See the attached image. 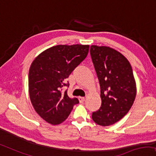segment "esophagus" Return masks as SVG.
<instances>
[{
    "label": "esophagus",
    "instance_id": "obj_1",
    "mask_svg": "<svg viewBox=\"0 0 156 156\" xmlns=\"http://www.w3.org/2000/svg\"><path fill=\"white\" fill-rule=\"evenodd\" d=\"M78 100H79V102H80V103H83V102H84L85 99V98H83V97H79Z\"/></svg>",
    "mask_w": 156,
    "mask_h": 156
}]
</instances>
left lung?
Returning <instances> with one entry per match:
<instances>
[{
  "instance_id": "left-lung-1",
  "label": "left lung",
  "mask_w": 156,
  "mask_h": 156,
  "mask_svg": "<svg viewBox=\"0 0 156 156\" xmlns=\"http://www.w3.org/2000/svg\"><path fill=\"white\" fill-rule=\"evenodd\" d=\"M90 52L102 100L92 118L98 125L109 126L124 117L134 102L136 85L132 68L126 57L112 48L92 45Z\"/></svg>"
}]
</instances>
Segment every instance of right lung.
<instances>
[{"instance_id":"right-lung-1","label":"right lung","mask_w":156,"mask_h":156,"mask_svg":"<svg viewBox=\"0 0 156 156\" xmlns=\"http://www.w3.org/2000/svg\"><path fill=\"white\" fill-rule=\"evenodd\" d=\"M89 45H56L39 54L29 71V94L37 113L56 125L67 119L77 98H70L63 86L66 80L88 54Z\"/></svg>"}]
</instances>
